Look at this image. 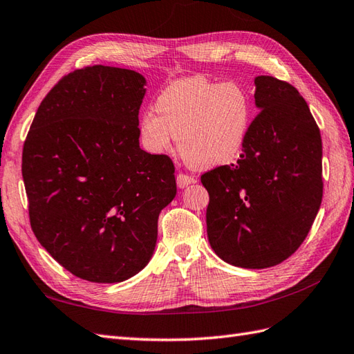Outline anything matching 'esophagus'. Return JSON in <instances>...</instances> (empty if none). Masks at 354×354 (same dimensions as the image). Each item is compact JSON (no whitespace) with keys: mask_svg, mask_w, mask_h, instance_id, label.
I'll use <instances>...</instances> for the list:
<instances>
[{"mask_svg":"<svg viewBox=\"0 0 354 354\" xmlns=\"http://www.w3.org/2000/svg\"><path fill=\"white\" fill-rule=\"evenodd\" d=\"M193 183H196V179L192 178V176H188V175L179 174V175L176 176V184H178L179 188H185L187 185H190V184H193Z\"/></svg>","mask_w":354,"mask_h":354,"instance_id":"1","label":"esophagus"}]
</instances>
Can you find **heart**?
<instances>
[{
	"instance_id": "heart-1",
	"label": "heart",
	"mask_w": 354,
	"mask_h": 354,
	"mask_svg": "<svg viewBox=\"0 0 354 354\" xmlns=\"http://www.w3.org/2000/svg\"><path fill=\"white\" fill-rule=\"evenodd\" d=\"M155 111H143L138 137L151 153H167L178 138L180 157L193 169H214L240 155L249 134L252 102L236 83L180 78L161 90Z\"/></svg>"
}]
</instances>
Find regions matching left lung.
<instances>
[{
  "label": "left lung",
  "instance_id": "8db88e82",
  "mask_svg": "<svg viewBox=\"0 0 354 354\" xmlns=\"http://www.w3.org/2000/svg\"><path fill=\"white\" fill-rule=\"evenodd\" d=\"M254 105L240 160L202 175L209 193L212 250L241 268H268L305 241L323 199V146L297 88L270 75L254 78Z\"/></svg>",
  "mask_w": 354,
  "mask_h": 354
}]
</instances>
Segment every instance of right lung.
Here are the masks:
<instances>
[{
  "instance_id": "obj_1",
  "label": "right lung",
  "mask_w": 354,
  "mask_h": 354,
  "mask_svg": "<svg viewBox=\"0 0 354 354\" xmlns=\"http://www.w3.org/2000/svg\"><path fill=\"white\" fill-rule=\"evenodd\" d=\"M146 80L90 66L62 78L39 105L22 151L30 223L72 274L116 283L151 261L158 216L175 199L174 162L138 143Z\"/></svg>"
}]
</instances>
